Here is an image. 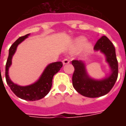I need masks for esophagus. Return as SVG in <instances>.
I'll return each mask as SVG.
<instances>
[{"instance_id": "34e87169", "label": "esophagus", "mask_w": 126, "mask_h": 126, "mask_svg": "<svg viewBox=\"0 0 126 126\" xmlns=\"http://www.w3.org/2000/svg\"><path fill=\"white\" fill-rule=\"evenodd\" d=\"M62 62H63V65H66V64H69L70 61H69L67 59H63Z\"/></svg>"}]
</instances>
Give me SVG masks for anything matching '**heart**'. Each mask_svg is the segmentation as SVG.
I'll use <instances>...</instances> for the list:
<instances>
[{"label":"heart","instance_id":"1","mask_svg":"<svg viewBox=\"0 0 126 126\" xmlns=\"http://www.w3.org/2000/svg\"><path fill=\"white\" fill-rule=\"evenodd\" d=\"M82 47V51L84 53L88 52L92 48V44L86 42V38L84 36H79L75 39L72 42L71 50L72 51L76 50Z\"/></svg>","mask_w":126,"mask_h":126}]
</instances>
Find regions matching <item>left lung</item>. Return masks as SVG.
I'll use <instances>...</instances> for the list:
<instances>
[{"mask_svg":"<svg viewBox=\"0 0 126 126\" xmlns=\"http://www.w3.org/2000/svg\"><path fill=\"white\" fill-rule=\"evenodd\" d=\"M94 49L95 51L100 50L105 54L106 61L111 67V75L105 79L100 80L92 79L87 74L83 61L78 60L71 61L75 69L72 76L73 86L80 94L89 98L99 97L109 93L118 76V62L115 55V49L108 38L103 36L98 39L94 47Z\"/></svg>","mask_w":126,"mask_h":126,"instance_id":"1","label":"left lung"}]
</instances>
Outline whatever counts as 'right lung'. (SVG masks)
I'll use <instances>...</instances> for the list:
<instances>
[{
	"label": "right lung",
	"mask_w": 126,
	"mask_h": 126,
	"mask_svg": "<svg viewBox=\"0 0 126 126\" xmlns=\"http://www.w3.org/2000/svg\"><path fill=\"white\" fill-rule=\"evenodd\" d=\"M29 35L30 33L19 37L10 47L9 57L6 63L5 78L7 84L17 96L23 100L33 101L41 99L49 93L52 84L53 76L60 70L63 66V63L61 61H58L49 64L45 68L38 80L34 84L26 86H21L14 84L9 76V68L12 63V57L15 54L17 46L27 38Z\"/></svg>",
	"instance_id": "obj_1"
}]
</instances>
